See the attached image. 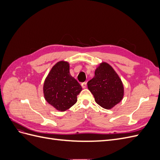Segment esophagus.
<instances>
[{
	"mask_svg": "<svg viewBox=\"0 0 160 160\" xmlns=\"http://www.w3.org/2000/svg\"><path fill=\"white\" fill-rule=\"evenodd\" d=\"M81 86H82V88H83V89L86 88V87H87V83H86V82H84V83H81Z\"/></svg>",
	"mask_w": 160,
	"mask_h": 160,
	"instance_id": "1",
	"label": "esophagus"
}]
</instances>
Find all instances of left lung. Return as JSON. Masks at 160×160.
Wrapping results in <instances>:
<instances>
[{
  "mask_svg": "<svg viewBox=\"0 0 160 160\" xmlns=\"http://www.w3.org/2000/svg\"><path fill=\"white\" fill-rule=\"evenodd\" d=\"M95 102L106 109H112L123 98L124 87L122 79L113 68L102 62L95 71V76L88 82Z\"/></svg>",
  "mask_w": 160,
  "mask_h": 160,
  "instance_id": "8db88e82",
  "label": "left lung"
}]
</instances>
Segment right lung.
I'll list each match as a JSON object with an SVG mask.
<instances>
[{
    "instance_id": "obj_1",
    "label": "right lung",
    "mask_w": 160,
    "mask_h": 160,
    "mask_svg": "<svg viewBox=\"0 0 160 160\" xmlns=\"http://www.w3.org/2000/svg\"><path fill=\"white\" fill-rule=\"evenodd\" d=\"M81 86L72 77L69 62L60 61L53 66L43 84L45 100L59 111H65L75 105Z\"/></svg>"
}]
</instances>
